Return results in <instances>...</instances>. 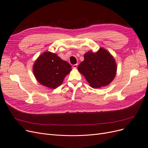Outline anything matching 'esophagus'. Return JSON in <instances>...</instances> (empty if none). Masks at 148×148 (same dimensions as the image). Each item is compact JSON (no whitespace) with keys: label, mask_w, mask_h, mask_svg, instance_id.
<instances>
[{"label":"esophagus","mask_w":148,"mask_h":148,"mask_svg":"<svg viewBox=\"0 0 148 148\" xmlns=\"http://www.w3.org/2000/svg\"><path fill=\"white\" fill-rule=\"evenodd\" d=\"M77 67H78V64H77L73 65V68H74V69H76Z\"/></svg>","instance_id":"1"}]
</instances>
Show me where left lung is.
Here are the masks:
<instances>
[{
    "label": "left lung",
    "mask_w": 148,
    "mask_h": 148,
    "mask_svg": "<svg viewBox=\"0 0 148 148\" xmlns=\"http://www.w3.org/2000/svg\"><path fill=\"white\" fill-rule=\"evenodd\" d=\"M78 70L90 87L97 88L108 85L114 79L117 65L110 53L100 48L96 52L89 51L84 54V60L80 63Z\"/></svg>",
    "instance_id": "obj_1"
}]
</instances>
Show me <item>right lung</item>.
<instances>
[{
	"mask_svg": "<svg viewBox=\"0 0 148 148\" xmlns=\"http://www.w3.org/2000/svg\"><path fill=\"white\" fill-rule=\"evenodd\" d=\"M71 68L70 64L62 60L57 54L45 52L35 61L33 72L38 82L53 89L61 85Z\"/></svg>",
	"mask_w": 148,
	"mask_h": 148,
	"instance_id": "add662e5",
	"label": "right lung"
}]
</instances>
